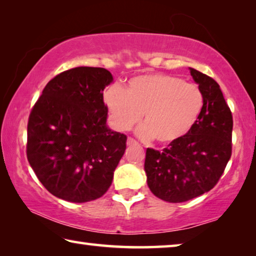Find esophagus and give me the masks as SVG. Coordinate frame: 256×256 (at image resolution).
<instances>
[{"mask_svg": "<svg viewBox=\"0 0 256 256\" xmlns=\"http://www.w3.org/2000/svg\"><path fill=\"white\" fill-rule=\"evenodd\" d=\"M138 144V142L136 141V140H134V138H128V144L130 146V144Z\"/></svg>", "mask_w": 256, "mask_h": 256, "instance_id": "esophagus-1", "label": "esophagus"}]
</instances>
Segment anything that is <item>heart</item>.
I'll use <instances>...</instances> for the list:
<instances>
[{"instance_id": "1", "label": "heart", "mask_w": 256, "mask_h": 256, "mask_svg": "<svg viewBox=\"0 0 256 256\" xmlns=\"http://www.w3.org/2000/svg\"><path fill=\"white\" fill-rule=\"evenodd\" d=\"M110 120L118 131H126L140 120L138 134L160 144L180 140L196 124L204 96L200 88L178 76L141 74L131 78L123 89L112 84L104 94Z\"/></svg>"}]
</instances>
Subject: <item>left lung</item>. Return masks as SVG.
<instances>
[{
	"label": "left lung",
	"mask_w": 256,
	"mask_h": 256,
	"mask_svg": "<svg viewBox=\"0 0 256 256\" xmlns=\"http://www.w3.org/2000/svg\"><path fill=\"white\" fill-rule=\"evenodd\" d=\"M204 96L196 124L162 151L148 148L144 170L151 192L170 203L185 202L214 188L232 157V115L219 84L190 68Z\"/></svg>",
	"instance_id": "8db88e82"
}]
</instances>
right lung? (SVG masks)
<instances>
[{
  "label": "right lung",
  "instance_id": "right-lung-1",
  "mask_svg": "<svg viewBox=\"0 0 256 256\" xmlns=\"http://www.w3.org/2000/svg\"><path fill=\"white\" fill-rule=\"evenodd\" d=\"M104 68L79 66L54 76L30 112L27 158L44 188L74 203L102 196L126 149L125 134L108 128Z\"/></svg>",
  "mask_w": 256,
  "mask_h": 256
}]
</instances>
